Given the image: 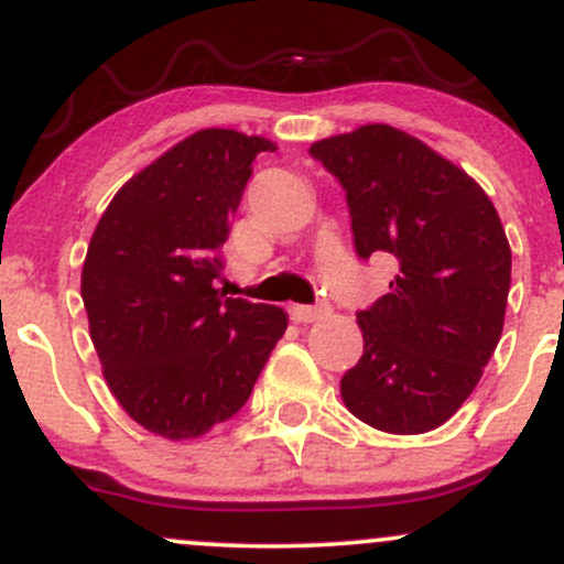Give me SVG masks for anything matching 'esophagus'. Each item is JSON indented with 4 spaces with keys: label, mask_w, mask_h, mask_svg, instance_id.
Wrapping results in <instances>:
<instances>
[{
    "label": "esophagus",
    "mask_w": 564,
    "mask_h": 564,
    "mask_svg": "<svg viewBox=\"0 0 564 564\" xmlns=\"http://www.w3.org/2000/svg\"><path fill=\"white\" fill-rule=\"evenodd\" d=\"M289 313H291V321L296 323H313L321 318V307H310V304H294Z\"/></svg>",
    "instance_id": "34e87169"
}]
</instances>
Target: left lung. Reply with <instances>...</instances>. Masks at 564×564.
<instances>
[{
  "label": "left lung",
  "instance_id": "left-lung-1",
  "mask_svg": "<svg viewBox=\"0 0 564 564\" xmlns=\"http://www.w3.org/2000/svg\"><path fill=\"white\" fill-rule=\"evenodd\" d=\"M347 193L360 260L387 251L398 275L360 310L364 355L341 377L360 422L422 435L469 398L501 339L511 249L496 206L422 140L368 124L310 148Z\"/></svg>",
  "mask_w": 564,
  "mask_h": 564
}]
</instances>
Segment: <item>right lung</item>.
Segmentation results:
<instances>
[{
  "instance_id": "1",
  "label": "right lung",
  "mask_w": 564,
  "mask_h": 564,
  "mask_svg": "<svg viewBox=\"0 0 564 564\" xmlns=\"http://www.w3.org/2000/svg\"><path fill=\"white\" fill-rule=\"evenodd\" d=\"M264 138L200 129L116 193L89 241L82 300L108 387L140 426L187 440L228 422L289 326L217 289L223 243Z\"/></svg>"
}]
</instances>
